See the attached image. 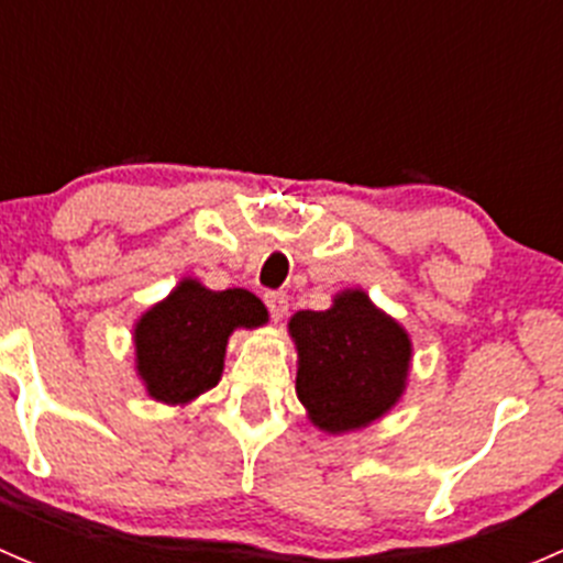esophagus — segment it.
<instances>
[{
  "mask_svg": "<svg viewBox=\"0 0 563 563\" xmlns=\"http://www.w3.org/2000/svg\"><path fill=\"white\" fill-rule=\"evenodd\" d=\"M264 302H266V308H269V313H272V318H275V321H280V318L288 313L286 291H269L264 297Z\"/></svg>",
  "mask_w": 563,
  "mask_h": 563,
  "instance_id": "esophagus-1",
  "label": "esophagus"
}]
</instances>
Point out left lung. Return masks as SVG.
<instances>
[{
	"mask_svg": "<svg viewBox=\"0 0 563 563\" xmlns=\"http://www.w3.org/2000/svg\"><path fill=\"white\" fill-rule=\"evenodd\" d=\"M299 354L297 397L327 433L365 428L406 389L411 340L365 291H343L329 310L288 321Z\"/></svg>",
	"mask_w": 563,
	"mask_h": 563,
	"instance_id": "obj_1",
	"label": "left lung"
}]
</instances>
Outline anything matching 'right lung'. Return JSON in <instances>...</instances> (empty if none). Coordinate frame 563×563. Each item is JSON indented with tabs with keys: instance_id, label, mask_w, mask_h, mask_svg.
<instances>
[{
	"instance_id": "obj_1",
	"label": "right lung",
	"mask_w": 563,
	"mask_h": 563,
	"mask_svg": "<svg viewBox=\"0 0 563 563\" xmlns=\"http://www.w3.org/2000/svg\"><path fill=\"white\" fill-rule=\"evenodd\" d=\"M266 318L264 302L245 288L209 291L198 280H181L135 323L139 376L155 400H192L220 382L229 334Z\"/></svg>"
}]
</instances>
